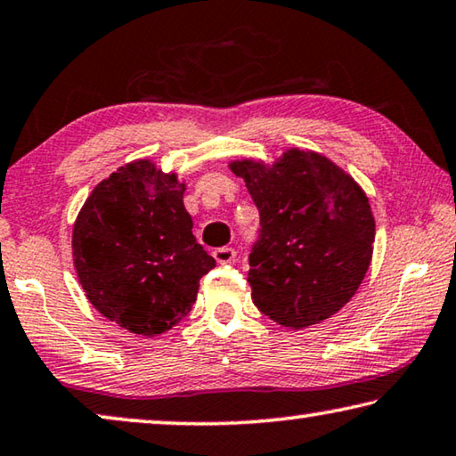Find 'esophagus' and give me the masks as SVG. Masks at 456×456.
<instances>
[{"label": "esophagus", "mask_w": 456, "mask_h": 456, "mask_svg": "<svg viewBox=\"0 0 456 456\" xmlns=\"http://www.w3.org/2000/svg\"><path fill=\"white\" fill-rule=\"evenodd\" d=\"M214 258L218 261L220 265H230L236 261V250L230 248V247H222V248H216L214 250Z\"/></svg>", "instance_id": "obj_1"}]
</instances>
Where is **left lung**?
I'll use <instances>...</instances> for the list:
<instances>
[{"instance_id": "1", "label": "left lung", "mask_w": 456, "mask_h": 456, "mask_svg": "<svg viewBox=\"0 0 456 456\" xmlns=\"http://www.w3.org/2000/svg\"><path fill=\"white\" fill-rule=\"evenodd\" d=\"M261 214L252 248V301L287 330H305L345 307L365 279L375 218L362 187L316 151L285 149L273 163H228Z\"/></svg>"}]
</instances>
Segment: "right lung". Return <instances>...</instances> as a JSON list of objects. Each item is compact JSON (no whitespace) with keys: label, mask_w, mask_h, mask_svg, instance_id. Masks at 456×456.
Instances as JSON below:
<instances>
[{"label":"right lung","mask_w":456,"mask_h":456,"mask_svg":"<svg viewBox=\"0 0 456 456\" xmlns=\"http://www.w3.org/2000/svg\"><path fill=\"white\" fill-rule=\"evenodd\" d=\"M185 187L155 160H130L94 187L73 224V265L89 304L144 338L177 326L216 267L195 242Z\"/></svg>","instance_id":"obj_1"}]
</instances>
